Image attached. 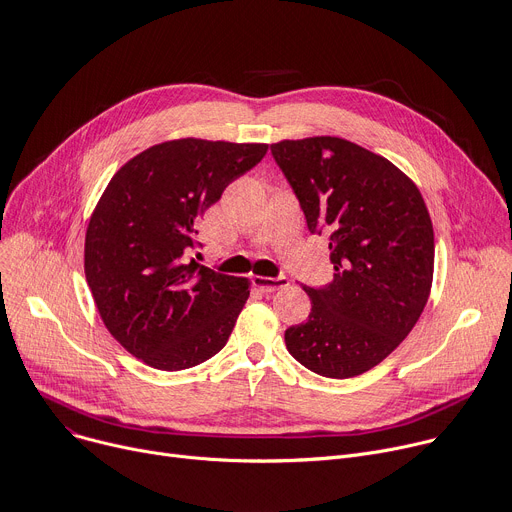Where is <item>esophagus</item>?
Segmentation results:
<instances>
[{"label":"esophagus","mask_w":512,"mask_h":512,"mask_svg":"<svg viewBox=\"0 0 512 512\" xmlns=\"http://www.w3.org/2000/svg\"><path fill=\"white\" fill-rule=\"evenodd\" d=\"M253 284H255L261 292H275V290L286 288L290 282H288V277H284V275H280V277L255 275V277H253Z\"/></svg>","instance_id":"obj_1"}]
</instances>
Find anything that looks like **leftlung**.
<instances>
[{"label": "left lung", "instance_id": "obj_1", "mask_svg": "<svg viewBox=\"0 0 512 512\" xmlns=\"http://www.w3.org/2000/svg\"><path fill=\"white\" fill-rule=\"evenodd\" d=\"M310 232H331L335 280L304 288L310 316L286 331L296 361L324 378H355L412 331L433 286L435 237L414 181L386 157L339 136L271 145Z\"/></svg>", "mask_w": 512, "mask_h": 512}]
</instances>
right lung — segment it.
<instances>
[{"label":"right lung","instance_id":"add662e5","mask_svg":"<svg viewBox=\"0 0 512 512\" xmlns=\"http://www.w3.org/2000/svg\"><path fill=\"white\" fill-rule=\"evenodd\" d=\"M263 143L177 138L124 163L85 232V280L110 335L136 359L179 371L214 357L249 298L247 277L198 265V222Z\"/></svg>","mask_w":512,"mask_h":512}]
</instances>
